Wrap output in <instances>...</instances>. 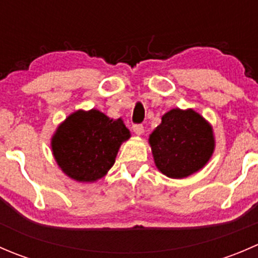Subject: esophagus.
<instances>
[{
  "mask_svg": "<svg viewBox=\"0 0 258 258\" xmlns=\"http://www.w3.org/2000/svg\"><path fill=\"white\" fill-rule=\"evenodd\" d=\"M132 130H134V132L136 135H142L144 134V126H142V124H140V123H135L134 126H132Z\"/></svg>",
  "mask_w": 258,
  "mask_h": 258,
  "instance_id": "34e87169",
  "label": "esophagus"
}]
</instances>
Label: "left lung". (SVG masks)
<instances>
[{"instance_id": "left-lung-1", "label": "left lung", "mask_w": 258, "mask_h": 258, "mask_svg": "<svg viewBox=\"0 0 258 258\" xmlns=\"http://www.w3.org/2000/svg\"><path fill=\"white\" fill-rule=\"evenodd\" d=\"M158 170L171 178H183L201 170L215 148L211 126L194 110L168 111L150 136Z\"/></svg>"}]
</instances>
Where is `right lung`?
<instances>
[{
	"mask_svg": "<svg viewBox=\"0 0 258 258\" xmlns=\"http://www.w3.org/2000/svg\"><path fill=\"white\" fill-rule=\"evenodd\" d=\"M130 139L121 118L111 119L97 110L77 111L59 124L52 151L67 176L80 182L103 177L113 166L119 146Z\"/></svg>",
	"mask_w": 258,
	"mask_h": 258,
	"instance_id": "add662e5",
	"label": "right lung"
}]
</instances>
